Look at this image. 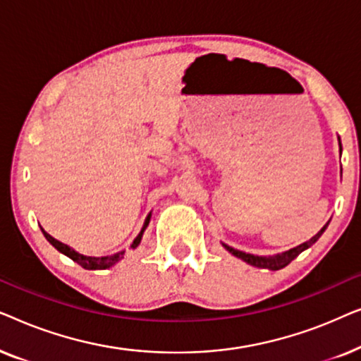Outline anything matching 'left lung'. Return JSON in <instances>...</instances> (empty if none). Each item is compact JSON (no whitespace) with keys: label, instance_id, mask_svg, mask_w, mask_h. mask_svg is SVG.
<instances>
[{"label":"left lung","instance_id":"8db88e82","mask_svg":"<svg viewBox=\"0 0 361 361\" xmlns=\"http://www.w3.org/2000/svg\"><path fill=\"white\" fill-rule=\"evenodd\" d=\"M327 228V225L324 226L322 230L319 231L317 235L315 236H312V238H310L309 241H305V243H302V245H299V246H295V248H293V250H289V251H286V253H283V255H278V256H274V258H259V256H253V255H246V253H243V251H238V250H235V248H231V246H228V245H224L226 250L230 251L231 255H235L236 258H240V259H243V261H246V263L248 264H251V266H255V268H263V269H271V271H278V269H283L284 266H288L290 261H293L294 258H298V256L302 253L304 250H307L309 246H312L315 241L319 240V236L324 233V230Z\"/></svg>","mask_w":361,"mask_h":361}]
</instances>
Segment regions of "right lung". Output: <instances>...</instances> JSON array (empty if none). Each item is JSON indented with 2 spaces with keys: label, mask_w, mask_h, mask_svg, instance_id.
Segmentation results:
<instances>
[{
  "label": "right lung",
  "mask_w": 361,
  "mask_h": 361,
  "mask_svg": "<svg viewBox=\"0 0 361 361\" xmlns=\"http://www.w3.org/2000/svg\"><path fill=\"white\" fill-rule=\"evenodd\" d=\"M146 224H147V219H146ZM142 231H145V226H142V230L140 231V235L136 236L135 241H133V245H131L133 248L140 245ZM42 233L47 238L49 243L54 246V248H57L59 251H61V253L68 256V258L73 259V261H75V263H78V264L82 266V268H85V269H106V268H110V266L116 264L118 261L123 258V255H125V251H118V253L110 255V256H87V255L78 253V251H75V250H72L71 246H67L66 243H61V241H59V240L52 238V236L49 235L47 231L42 230Z\"/></svg>",
  "instance_id": "right-lung-1"
}]
</instances>
